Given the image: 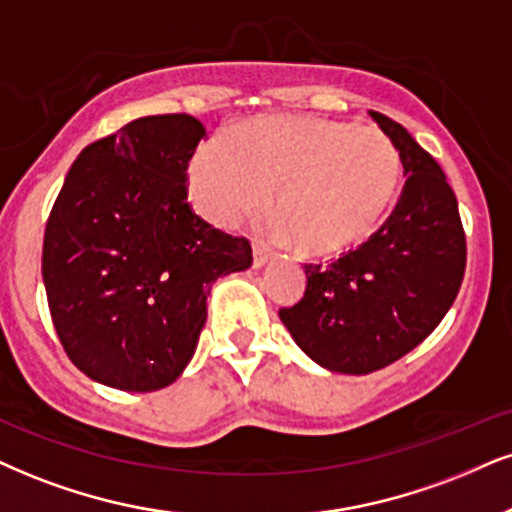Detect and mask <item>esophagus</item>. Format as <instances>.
<instances>
[{
	"label": "esophagus",
	"mask_w": 512,
	"mask_h": 512,
	"mask_svg": "<svg viewBox=\"0 0 512 512\" xmlns=\"http://www.w3.org/2000/svg\"><path fill=\"white\" fill-rule=\"evenodd\" d=\"M268 258H270V251L266 249V246L254 242V268H263V266H266Z\"/></svg>",
	"instance_id": "1"
}]
</instances>
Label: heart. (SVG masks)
I'll list each match as a JSON object with an SVG mask.
<instances>
[{"mask_svg": "<svg viewBox=\"0 0 512 512\" xmlns=\"http://www.w3.org/2000/svg\"><path fill=\"white\" fill-rule=\"evenodd\" d=\"M399 151L384 132L308 116H266L201 144L187 168L192 204L230 225L268 204L275 235L327 258L363 244L401 189Z\"/></svg>", "mask_w": 512, "mask_h": 512, "instance_id": "b5f03b06", "label": "heart"}]
</instances>
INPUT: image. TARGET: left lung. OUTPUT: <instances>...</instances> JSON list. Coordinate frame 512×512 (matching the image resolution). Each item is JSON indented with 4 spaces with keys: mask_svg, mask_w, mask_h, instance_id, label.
<instances>
[{
    "mask_svg": "<svg viewBox=\"0 0 512 512\" xmlns=\"http://www.w3.org/2000/svg\"><path fill=\"white\" fill-rule=\"evenodd\" d=\"M406 175L399 204L356 251L306 266L304 299L280 320L311 361L342 375L387 368L434 332L456 301L465 273L458 201L439 163L382 113Z\"/></svg>",
    "mask_w": 512,
    "mask_h": 512,
    "instance_id": "left-lung-1",
    "label": "left lung"
}]
</instances>
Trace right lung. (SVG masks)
I'll return each instance as SVG.
<instances>
[{
  "mask_svg": "<svg viewBox=\"0 0 512 512\" xmlns=\"http://www.w3.org/2000/svg\"><path fill=\"white\" fill-rule=\"evenodd\" d=\"M204 125L144 116L73 161L44 230L42 280L75 368L106 387L156 391L192 361L218 277L251 246L187 204V163Z\"/></svg>",
  "mask_w": 512,
  "mask_h": 512,
  "instance_id": "1",
  "label": "right lung"
}]
</instances>
